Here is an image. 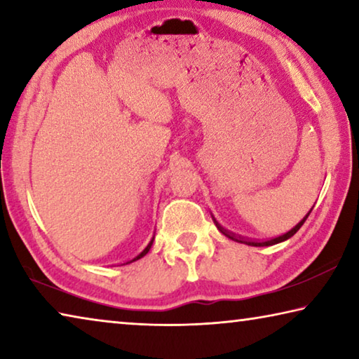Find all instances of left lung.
Masks as SVG:
<instances>
[{
	"label": "left lung",
	"instance_id": "1",
	"mask_svg": "<svg viewBox=\"0 0 359 359\" xmlns=\"http://www.w3.org/2000/svg\"><path fill=\"white\" fill-rule=\"evenodd\" d=\"M313 209V208H312ZM312 209L309 210V214L302 218V220L296 224L294 228H291L288 233H285V234H282V236H278V238H274V239H271V241H252V239H245V238H241V236H236L234 233H231V231H228V229H224L220 223H218L215 218H214V223H215V226L220 229V233L222 234H224L226 236L228 239H231V241H236V242H241V244H247V245H252V247H267V245H274V244H278V242H283V241H287V239H290L291 236H294L297 231H299V228L302 226L304 224V222L307 220V217L311 215V212H312Z\"/></svg>",
	"mask_w": 359,
	"mask_h": 359
}]
</instances>
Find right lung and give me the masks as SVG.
Segmentation results:
<instances>
[{
    "instance_id": "obj_1",
    "label": "right lung",
    "mask_w": 359,
    "mask_h": 359,
    "mask_svg": "<svg viewBox=\"0 0 359 359\" xmlns=\"http://www.w3.org/2000/svg\"><path fill=\"white\" fill-rule=\"evenodd\" d=\"M154 239H155V236H154V238H151V241L149 242V245H147V247H145V248H144V250H142L141 253H139L136 258H133L131 261H128V263H133V261H136V259H139V258H142V257H144V255H147V253H149V250H150V247H151V244H154Z\"/></svg>"
}]
</instances>
